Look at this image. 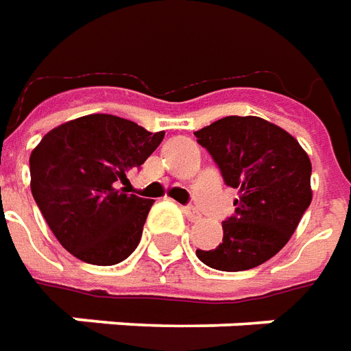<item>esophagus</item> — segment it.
Listing matches in <instances>:
<instances>
[{
  "mask_svg": "<svg viewBox=\"0 0 351 351\" xmlns=\"http://www.w3.org/2000/svg\"><path fill=\"white\" fill-rule=\"evenodd\" d=\"M183 213H185V217H187L189 221L200 219V213H198V210H196L195 206H185V208H183Z\"/></svg>",
  "mask_w": 351,
  "mask_h": 351,
  "instance_id": "34e87169",
  "label": "esophagus"
}]
</instances>
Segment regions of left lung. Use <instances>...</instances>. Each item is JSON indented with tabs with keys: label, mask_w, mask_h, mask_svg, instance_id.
I'll use <instances>...</instances> for the list:
<instances>
[{
	"label": "left lung",
	"mask_w": 351,
	"mask_h": 351,
	"mask_svg": "<svg viewBox=\"0 0 351 351\" xmlns=\"http://www.w3.org/2000/svg\"><path fill=\"white\" fill-rule=\"evenodd\" d=\"M228 187L238 191L223 242L196 250L204 265L240 272L272 259L312 202V164L299 141L261 117H225L195 132Z\"/></svg>",
	"instance_id": "left-lung-1"
}]
</instances>
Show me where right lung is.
<instances>
[{
	"instance_id": "1",
	"label": "right lung",
	"mask_w": 351,
	"mask_h": 351,
	"mask_svg": "<svg viewBox=\"0 0 351 351\" xmlns=\"http://www.w3.org/2000/svg\"><path fill=\"white\" fill-rule=\"evenodd\" d=\"M164 138L132 121L96 113L45 134L32 155V195L52 234L88 265L111 267L138 247L155 200L128 195L126 173Z\"/></svg>"
}]
</instances>
